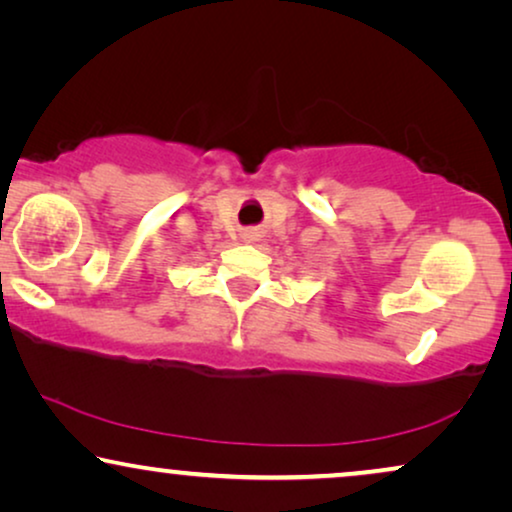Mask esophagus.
<instances>
[{"mask_svg": "<svg viewBox=\"0 0 512 512\" xmlns=\"http://www.w3.org/2000/svg\"><path fill=\"white\" fill-rule=\"evenodd\" d=\"M261 240V233H258L256 228H251V230H244L242 233V242H247V244H254V242H258Z\"/></svg>", "mask_w": 512, "mask_h": 512, "instance_id": "34e87169", "label": "esophagus"}]
</instances>
